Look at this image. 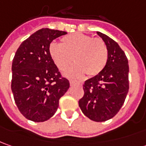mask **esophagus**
<instances>
[{
  "label": "esophagus",
  "instance_id": "34e87169",
  "mask_svg": "<svg viewBox=\"0 0 146 146\" xmlns=\"http://www.w3.org/2000/svg\"><path fill=\"white\" fill-rule=\"evenodd\" d=\"M69 82H70L71 85H73V84H75V83H78V84H79V85H81V83L79 82H76V81H73V80H70V81H69Z\"/></svg>",
  "mask_w": 146,
  "mask_h": 146
}]
</instances>
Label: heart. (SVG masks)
Wrapping results in <instances>:
<instances>
[{
  "label": "heart",
  "mask_w": 146,
  "mask_h": 146,
  "mask_svg": "<svg viewBox=\"0 0 146 146\" xmlns=\"http://www.w3.org/2000/svg\"><path fill=\"white\" fill-rule=\"evenodd\" d=\"M50 56L63 71L73 61L75 63L65 71L69 78H80L86 73L89 77L96 76L103 71L108 60V49L105 42L98 38L82 33H73L64 36L60 43L49 46Z\"/></svg>",
  "instance_id": "b5f03b06"
}]
</instances>
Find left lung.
Instances as JSON below:
<instances>
[{
	"label": "left lung",
	"mask_w": 146,
	"mask_h": 146,
	"mask_svg": "<svg viewBox=\"0 0 146 146\" xmlns=\"http://www.w3.org/2000/svg\"><path fill=\"white\" fill-rule=\"evenodd\" d=\"M108 49V63L101 73L83 85L84 95L78 102L86 116L96 122L114 117L122 108L129 89L128 62L118 43L97 31Z\"/></svg>",
	"instance_id": "obj_1"
}]
</instances>
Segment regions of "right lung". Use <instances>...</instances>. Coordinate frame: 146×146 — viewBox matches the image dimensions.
<instances>
[{
  "mask_svg": "<svg viewBox=\"0 0 146 146\" xmlns=\"http://www.w3.org/2000/svg\"><path fill=\"white\" fill-rule=\"evenodd\" d=\"M67 33L43 28L24 40L12 64L11 89L18 110L34 122L48 120L56 113L59 100L69 88L49 53L55 38Z\"/></svg>",
  "mask_w": 146,
  "mask_h": 146,
  "instance_id": "obj_1",
  "label": "right lung"
}]
</instances>
